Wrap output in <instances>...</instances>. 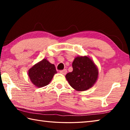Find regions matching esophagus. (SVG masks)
Returning a JSON list of instances; mask_svg holds the SVG:
<instances>
[{"label":"esophagus","mask_w":130,"mask_h":130,"mask_svg":"<svg viewBox=\"0 0 130 130\" xmlns=\"http://www.w3.org/2000/svg\"><path fill=\"white\" fill-rule=\"evenodd\" d=\"M67 69H63V70H60V73L62 74H67Z\"/></svg>","instance_id":"obj_1"}]
</instances>
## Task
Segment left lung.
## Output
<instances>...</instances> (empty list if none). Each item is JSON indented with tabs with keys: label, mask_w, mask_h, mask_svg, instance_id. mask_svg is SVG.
Segmentation results:
<instances>
[{
	"label": "left lung",
	"mask_w": 130,
	"mask_h": 130,
	"mask_svg": "<svg viewBox=\"0 0 130 130\" xmlns=\"http://www.w3.org/2000/svg\"><path fill=\"white\" fill-rule=\"evenodd\" d=\"M73 71L65 77L73 88L78 91H86L93 86L98 78L99 71L93 61L87 56H78L72 63Z\"/></svg>",
	"instance_id": "8db88e82"
}]
</instances>
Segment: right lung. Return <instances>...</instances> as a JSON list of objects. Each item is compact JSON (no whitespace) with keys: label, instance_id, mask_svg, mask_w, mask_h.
Segmentation results:
<instances>
[{"label":"right lung","instance_id":"add662e5","mask_svg":"<svg viewBox=\"0 0 130 130\" xmlns=\"http://www.w3.org/2000/svg\"><path fill=\"white\" fill-rule=\"evenodd\" d=\"M57 73L54 64L44 58L28 70V74L31 81L38 88L46 86Z\"/></svg>","mask_w":130,"mask_h":130}]
</instances>
